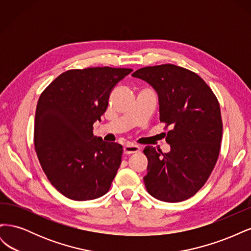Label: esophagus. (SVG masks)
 <instances>
[{
	"instance_id": "1",
	"label": "esophagus",
	"mask_w": 251,
	"mask_h": 251,
	"mask_svg": "<svg viewBox=\"0 0 251 251\" xmlns=\"http://www.w3.org/2000/svg\"><path fill=\"white\" fill-rule=\"evenodd\" d=\"M138 151H140V147L136 146V144H126L124 147V153L126 155L138 153Z\"/></svg>"
}]
</instances>
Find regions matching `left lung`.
Masks as SVG:
<instances>
[{
  "label": "left lung",
  "mask_w": 251,
  "mask_h": 251,
  "mask_svg": "<svg viewBox=\"0 0 251 251\" xmlns=\"http://www.w3.org/2000/svg\"><path fill=\"white\" fill-rule=\"evenodd\" d=\"M132 76L153 87L160 121L171 126L165 138L169 153L143 150L147 191L160 201H184L205 184L218 160L223 131L219 101L198 74L176 65L144 67Z\"/></svg>",
  "instance_id": "8db88e82"
}]
</instances>
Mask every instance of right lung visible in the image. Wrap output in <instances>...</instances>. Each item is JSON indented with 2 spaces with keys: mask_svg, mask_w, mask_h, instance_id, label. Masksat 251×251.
<instances>
[{
  "mask_svg": "<svg viewBox=\"0 0 251 251\" xmlns=\"http://www.w3.org/2000/svg\"><path fill=\"white\" fill-rule=\"evenodd\" d=\"M133 70L97 67L62 73L37 101L34 146L48 180L65 197L93 200L107 194L123 146L93 135L117 83Z\"/></svg>",
  "mask_w": 251,
  "mask_h": 251,
  "instance_id": "obj_1",
  "label": "right lung"
}]
</instances>
